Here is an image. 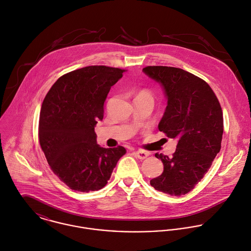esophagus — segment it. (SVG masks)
Here are the masks:
<instances>
[{"label":"esophagus","mask_w":251,"mask_h":251,"mask_svg":"<svg viewBox=\"0 0 251 251\" xmlns=\"http://www.w3.org/2000/svg\"><path fill=\"white\" fill-rule=\"evenodd\" d=\"M149 156V154L145 151H142V150H138L136 151V157L139 159V160H144L146 159L147 157Z\"/></svg>","instance_id":"obj_1"}]
</instances>
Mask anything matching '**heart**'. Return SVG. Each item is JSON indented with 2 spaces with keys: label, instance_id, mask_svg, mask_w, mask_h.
Listing matches in <instances>:
<instances>
[{
  "label": "heart",
  "instance_id": "1",
  "mask_svg": "<svg viewBox=\"0 0 251 251\" xmlns=\"http://www.w3.org/2000/svg\"><path fill=\"white\" fill-rule=\"evenodd\" d=\"M137 97H143V98H147V99H150V100L153 99V98H152V95H151L148 91H146V90L140 91V92L138 93Z\"/></svg>",
  "mask_w": 251,
  "mask_h": 251
}]
</instances>
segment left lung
<instances>
[{"instance_id":"8db88e82","label":"left lung","mask_w":251,"mask_h":251,"mask_svg":"<svg viewBox=\"0 0 251 251\" xmlns=\"http://www.w3.org/2000/svg\"><path fill=\"white\" fill-rule=\"evenodd\" d=\"M143 72L161 84L167 96L159 130L177 140L171 157L156 153L164 171L150 184L170 196L185 195L201 180L221 149L220 103L206 82L183 69L148 66Z\"/></svg>"}]
</instances>
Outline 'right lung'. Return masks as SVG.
Here are the masks:
<instances>
[{"label": "right lung", "instance_id": "obj_1", "mask_svg": "<svg viewBox=\"0 0 251 251\" xmlns=\"http://www.w3.org/2000/svg\"><path fill=\"white\" fill-rule=\"evenodd\" d=\"M125 70L87 66L60 77L42 104L39 141L58 178L74 191L102 189L118 161L122 146L103 148L96 142L94 126L102 121L104 102Z\"/></svg>", "mask_w": 251, "mask_h": 251}]
</instances>
